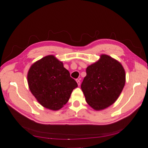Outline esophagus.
<instances>
[{
    "mask_svg": "<svg viewBox=\"0 0 148 148\" xmlns=\"http://www.w3.org/2000/svg\"><path fill=\"white\" fill-rule=\"evenodd\" d=\"M76 82H77V84H78V86H79V85H80V83H81L80 80L77 79H76Z\"/></svg>",
    "mask_w": 148,
    "mask_h": 148,
    "instance_id": "esophagus-1",
    "label": "esophagus"
}]
</instances>
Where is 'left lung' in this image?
<instances>
[{"mask_svg":"<svg viewBox=\"0 0 148 148\" xmlns=\"http://www.w3.org/2000/svg\"><path fill=\"white\" fill-rule=\"evenodd\" d=\"M81 83L86 101L92 108L101 110L114 103L125 83V72L120 63L106 55L86 68Z\"/></svg>","mask_w":148,"mask_h":148,"instance_id":"1","label":"left lung"}]
</instances>
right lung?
Wrapping results in <instances>:
<instances>
[{
  "mask_svg": "<svg viewBox=\"0 0 148 148\" xmlns=\"http://www.w3.org/2000/svg\"><path fill=\"white\" fill-rule=\"evenodd\" d=\"M28 83L33 95L46 108L58 110L68 102L77 83L54 56L41 58L31 66Z\"/></svg>",
  "mask_w": 148,
  "mask_h": 148,
  "instance_id": "add662e5",
  "label": "right lung"
}]
</instances>
